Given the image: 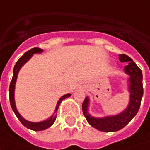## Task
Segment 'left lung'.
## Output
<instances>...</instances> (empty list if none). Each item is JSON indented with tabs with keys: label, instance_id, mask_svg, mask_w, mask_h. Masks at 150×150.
Wrapping results in <instances>:
<instances>
[{
	"label": "left lung",
	"instance_id": "obj_1",
	"mask_svg": "<svg viewBox=\"0 0 150 150\" xmlns=\"http://www.w3.org/2000/svg\"><path fill=\"white\" fill-rule=\"evenodd\" d=\"M119 60L122 62H129L127 66L124 67L125 72L131 76L129 79V89L131 93V100L129 105L120 115L106 117L104 119H95L91 117L88 113V99L85 98L82 104V110L87 121L91 126L101 132H116L122 129L133 119L140 109L141 98L143 97V75L142 71L132 59L125 54H119Z\"/></svg>",
	"mask_w": 150,
	"mask_h": 150
}]
</instances>
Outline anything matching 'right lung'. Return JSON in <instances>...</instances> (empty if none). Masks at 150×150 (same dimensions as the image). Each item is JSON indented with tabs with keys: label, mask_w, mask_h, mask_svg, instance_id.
<instances>
[{
	"label": "right lung",
	"mask_w": 150,
	"mask_h": 150,
	"mask_svg": "<svg viewBox=\"0 0 150 150\" xmlns=\"http://www.w3.org/2000/svg\"><path fill=\"white\" fill-rule=\"evenodd\" d=\"M42 51L43 50H41V49H40V48H33V49H31V50H28V52H26L17 61L16 64H15L14 67H13V78H12V80H11L10 84H9V101H10V105H11V107H12V110H13V112H14V114H15L17 117H18V119H19V121L23 124L24 126L26 127H28V128H29V129L33 130V131H42V130H45L46 129V128H48V127H50V126H52L53 124V122H55V120H56V115L52 116L50 119H47L45 121H43V122H29V121H27V120H25V119L18 114V112L17 110L16 106H15V104H14L13 92H14V86H15V82H16L17 75H18V71L20 70L21 67L31 58V57L32 56L33 53H41ZM71 95V94H66V95H64V96H62V97H61L60 99H59V100H58V102H57V108H56L55 112L57 110V108H58V105L60 104L61 101L63 100V99H65V98L70 97Z\"/></svg>",
	"instance_id": "obj_1"
}]
</instances>
